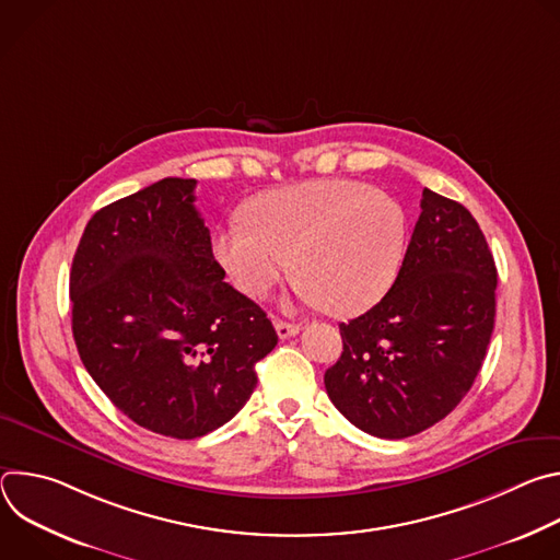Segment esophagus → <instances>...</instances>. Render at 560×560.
I'll return each instance as SVG.
<instances>
[{
  "mask_svg": "<svg viewBox=\"0 0 560 560\" xmlns=\"http://www.w3.org/2000/svg\"><path fill=\"white\" fill-rule=\"evenodd\" d=\"M275 330H277L279 339H290V337H294L299 332V326L296 324H288V322H279V318H277Z\"/></svg>",
  "mask_w": 560,
  "mask_h": 560,
  "instance_id": "1",
  "label": "esophagus"
}]
</instances>
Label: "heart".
Instances as JSON below:
<instances>
[{"label":"heart","instance_id":"heart-1","mask_svg":"<svg viewBox=\"0 0 560 560\" xmlns=\"http://www.w3.org/2000/svg\"><path fill=\"white\" fill-rule=\"evenodd\" d=\"M408 248L404 206L368 184L322 179L259 195L246 221L217 228L212 250L230 281L264 299L290 272L305 301L352 316L376 305Z\"/></svg>","mask_w":560,"mask_h":560}]
</instances>
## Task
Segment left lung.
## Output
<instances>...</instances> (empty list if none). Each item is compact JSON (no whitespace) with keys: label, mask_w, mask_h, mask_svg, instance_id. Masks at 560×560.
<instances>
[{"label":"left lung","mask_w":560,"mask_h":560,"mask_svg":"<svg viewBox=\"0 0 560 560\" xmlns=\"http://www.w3.org/2000/svg\"><path fill=\"white\" fill-rule=\"evenodd\" d=\"M497 314V266L469 210L423 190L404 266L387 294L341 324L326 372L335 408L378 439L445 419L483 365Z\"/></svg>","instance_id":"1"}]
</instances>
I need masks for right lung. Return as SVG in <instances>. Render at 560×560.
Segmentation results:
<instances>
[{"instance_id":"right-lung-1","label":"right lung","mask_w":560,"mask_h":560,"mask_svg":"<svg viewBox=\"0 0 560 560\" xmlns=\"http://www.w3.org/2000/svg\"><path fill=\"white\" fill-rule=\"evenodd\" d=\"M195 186L166 177L95 212L70 270L89 374L130 421L173 439L228 423L277 346L266 312L223 281Z\"/></svg>"}]
</instances>
